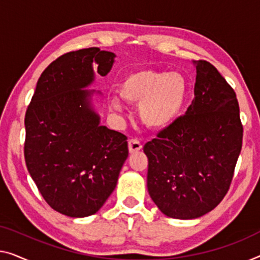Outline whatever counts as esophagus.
<instances>
[{
	"label": "esophagus",
	"mask_w": 260,
	"mask_h": 260,
	"mask_svg": "<svg viewBox=\"0 0 260 260\" xmlns=\"http://www.w3.org/2000/svg\"><path fill=\"white\" fill-rule=\"evenodd\" d=\"M128 149H129V153L139 152V150L142 149L141 142L137 140V139H131V140L128 141Z\"/></svg>",
	"instance_id": "esophagus-1"
}]
</instances>
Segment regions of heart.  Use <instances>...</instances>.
I'll use <instances>...</instances> for the list:
<instances>
[{
	"label": "heart",
	"instance_id": "1",
	"mask_svg": "<svg viewBox=\"0 0 260 260\" xmlns=\"http://www.w3.org/2000/svg\"><path fill=\"white\" fill-rule=\"evenodd\" d=\"M126 103L139 105V117L150 129L161 131L179 118L188 98V81L181 73L141 70L123 77L118 86ZM113 106L120 108L114 100Z\"/></svg>",
	"mask_w": 260,
	"mask_h": 260
}]
</instances>
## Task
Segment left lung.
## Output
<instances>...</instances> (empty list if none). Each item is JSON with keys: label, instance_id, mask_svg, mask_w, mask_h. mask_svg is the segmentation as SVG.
Returning <instances> with one entry per match:
<instances>
[{"label": "left lung", "instance_id": "obj_1", "mask_svg": "<svg viewBox=\"0 0 260 260\" xmlns=\"http://www.w3.org/2000/svg\"><path fill=\"white\" fill-rule=\"evenodd\" d=\"M191 105L147 142V188L172 218H197L229 190L241 154L243 125L236 92L214 65L197 60Z\"/></svg>", "mask_w": 260, "mask_h": 260}]
</instances>
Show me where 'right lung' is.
Wrapping results in <instances>:
<instances>
[{
    "mask_svg": "<svg viewBox=\"0 0 260 260\" xmlns=\"http://www.w3.org/2000/svg\"><path fill=\"white\" fill-rule=\"evenodd\" d=\"M114 57L99 48L58 57L41 75L26 108V168L45 202L69 217L103 207L128 156L126 135L100 126L91 93L80 90L93 81V61L106 76Z\"/></svg>",
    "mask_w": 260,
    "mask_h": 260,
    "instance_id": "1",
    "label": "right lung"
}]
</instances>
